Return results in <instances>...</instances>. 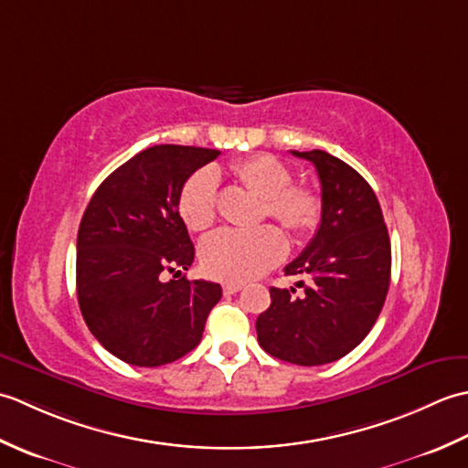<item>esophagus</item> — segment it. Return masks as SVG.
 <instances>
[{
  "label": "esophagus",
  "mask_w": 468,
  "mask_h": 468,
  "mask_svg": "<svg viewBox=\"0 0 468 468\" xmlns=\"http://www.w3.org/2000/svg\"><path fill=\"white\" fill-rule=\"evenodd\" d=\"M241 283H223V293L225 295H233L237 292H241Z\"/></svg>",
  "instance_id": "esophagus-1"
}]
</instances>
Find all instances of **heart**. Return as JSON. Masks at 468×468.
I'll return each mask as SVG.
<instances>
[{"label": "heart", "instance_id": "1", "mask_svg": "<svg viewBox=\"0 0 468 468\" xmlns=\"http://www.w3.org/2000/svg\"><path fill=\"white\" fill-rule=\"evenodd\" d=\"M237 181L263 197L261 217H273L293 235L310 233L322 217V201L314 188L292 185L293 173L280 158L253 154L231 166ZM215 168H201L181 186L176 208L191 231H205L217 218ZM287 251L285 237L273 225L257 229H218L205 237L198 257L207 275L221 282H247L280 263Z\"/></svg>", "mask_w": 468, "mask_h": 468}]
</instances>
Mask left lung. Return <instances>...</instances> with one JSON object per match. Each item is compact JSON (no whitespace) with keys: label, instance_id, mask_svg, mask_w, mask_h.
Masks as SVG:
<instances>
[{"label":"left lung","instance_id":"obj_1","mask_svg":"<svg viewBox=\"0 0 468 468\" xmlns=\"http://www.w3.org/2000/svg\"><path fill=\"white\" fill-rule=\"evenodd\" d=\"M292 154L310 161L322 185L320 227L285 275H307L303 295L271 287L257 317L267 354L297 366L340 360L360 344L382 312L390 287V239L380 203L350 165L324 151Z\"/></svg>","mask_w":468,"mask_h":468}]
</instances>
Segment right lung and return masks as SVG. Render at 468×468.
<instances>
[{"label": "right lung", "instance_id": "obj_1", "mask_svg": "<svg viewBox=\"0 0 468 468\" xmlns=\"http://www.w3.org/2000/svg\"><path fill=\"white\" fill-rule=\"evenodd\" d=\"M221 154L213 148L156 144L104 178L78 229L76 292L92 335L133 366L171 364L198 346L221 285L205 280L161 282L181 273L195 247L176 201L197 168Z\"/></svg>", "mask_w": 468, "mask_h": 468}]
</instances>
